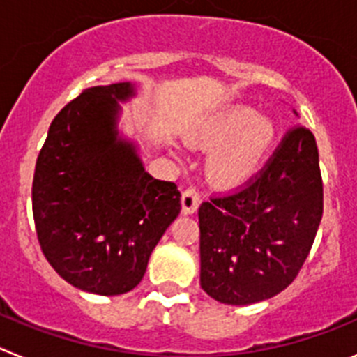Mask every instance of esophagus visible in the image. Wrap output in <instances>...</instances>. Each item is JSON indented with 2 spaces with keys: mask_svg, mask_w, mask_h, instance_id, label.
<instances>
[{
  "mask_svg": "<svg viewBox=\"0 0 357 357\" xmlns=\"http://www.w3.org/2000/svg\"><path fill=\"white\" fill-rule=\"evenodd\" d=\"M198 206H200V195H198V191L195 188H188L184 193H182V213H197Z\"/></svg>",
  "mask_w": 357,
  "mask_h": 357,
  "instance_id": "34e87169",
  "label": "esophagus"
}]
</instances>
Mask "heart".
I'll use <instances>...</instances> for the list:
<instances>
[{"instance_id": "b5f03b06", "label": "heart", "mask_w": 357, "mask_h": 357, "mask_svg": "<svg viewBox=\"0 0 357 357\" xmlns=\"http://www.w3.org/2000/svg\"><path fill=\"white\" fill-rule=\"evenodd\" d=\"M273 127L266 119H257L250 109H232L216 116L197 135L195 143L214 152L209 162L213 184L234 189L247 184L263 168L273 146Z\"/></svg>"}]
</instances>
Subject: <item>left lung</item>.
Returning a JSON list of instances; mask_svg holds the SVG:
<instances>
[{
  "instance_id": "obj_1",
  "label": "left lung",
  "mask_w": 357,
  "mask_h": 357,
  "mask_svg": "<svg viewBox=\"0 0 357 357\" xmlns=\"http://www.w3.org/2000/svg\"><path fill=\"white\" fill-rule=\"evenodd\" d=\"M321 213L317 141L296 125L245 188L198 209L202 289L230 305L275 296L307 259Z\"/></svg>"
}]
</instances>
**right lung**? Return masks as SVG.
<instances>
[{
	"label": "right lung",
	"instance_id": "1",
	"mask_svg": "<svg viewBox=\"0 0 357 357\" xmlns=\"http://www.w3.org/2000/svg\"><path fill=\"white\" fill-rule=\"evenodd\" d=\"M134 94L130 82H119L69 102L50 125L33 173L31 209L44 257L69 284L96 295L139 284L181 213L176 185L144 172L135 144L118 135V102Z\"/></svg>",
	"mask_w": 357,
	"mask_h": 357
}]
</instances>
